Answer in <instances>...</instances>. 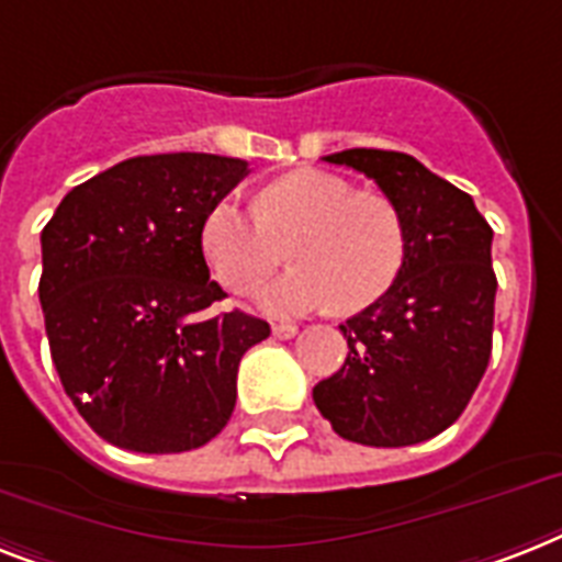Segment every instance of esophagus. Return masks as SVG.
I'll return each instance as SVG.
<instances>
[{"instance_id":"34e87169","label":"esophagus","mask_w":562,"mask_h":562,"mask_svg":"<svg viewBox=\"0 0 562 562\" xmlns=\"http://www.w3.org/2000/svg\"><path fill=\"white\" fill-rule=\"evenodd\" d=\"M296 331H300V328H296L294 323H277V326H273V337H280V340H291Z\"/></svg>"}]
</instances>
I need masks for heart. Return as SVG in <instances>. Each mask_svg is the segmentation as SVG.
Instances as JSON below:
<instances>
[{
  "mask_svg": "<svg viewBox=\"0 0 562 562\" xmlns=\"http://www.w3.org/2000/svg\"><path fill=\"white\" fill-rule=\"evenodd\" d=\"M199 245L231 291L254 289L280 266V245H289L294 268L257 294L268 314L285 317L335 303L340 312L378 303L404 268L407 231L384 195L355 193L331 172L296 170L268 184L257 210L231 195L218 199L204 213Z\"/></svg>",
  "mask_w": 562,
  "mask_h": 562,
  "instance_id": "obj_1",
  "label": "heart"
}]
</instances>
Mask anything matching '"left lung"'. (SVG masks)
Wrapping results in <instances>:
<instances>
[{"mask_svg":"<svg viewBox=\"0 0 562 562\" xmlns=\"http://www.w3.org/2000/svg\"><path fill=\"white\" fill-rule=\"evenodd\" d=\"M328 164L372 178L407 231L398 280L340 326L349 355L314 386L331 430L369 447L439 436L464 413L491 360L494 231L459 187L413 155L344 149Z\"/></svg>","mask_w":562,"mask_h":562,"instance_id":"8db88e82","label":"left lung"}]
</instances>
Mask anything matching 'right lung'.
I'll return each mask as SVG.
<instances>
[{
    "instance_id": "1",
    "label": "right lung",
    "mask_w": 562,
    "mask_h": 562,
    "mask_svg": "<svg viewBox=\"0 0 562 562\" xmlns=\"http://www.w3.org/2000/svg\"><path fill=\"white\" fill-rule=\"evenodd\" d=\"M248 161L138 155L77 184L43 227L40 303L63 390L109 445L184 453L236 407L241 355L271 326L225 300L199 245L202 218Z\"/></svg>"
}]
</instances>
